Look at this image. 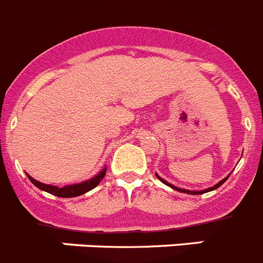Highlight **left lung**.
<instances>
[{"label":"left lung","instance_id":"1","mask_svg":"<svg viewBox=\"0 0 263 263\" xmlns=\"http://www.w3.org/2000/svg\"><path fill=\"white\" fill-rule=\"evenodd\" d=\"M156 177H158L159 180H160L161 182H163V184H165V185H168V186L170 187H172V189H175V190H177V192H181V193H186V194H203V193H207V192H211V190H215V189H218L219 186H220L221 184H224L226 181H227V179L228 177H230V176H227V177H226V179H223L221 180V181H219L218 184L215 185V186H213V187H209V189H206V190H202V192H192V190H185V189H181V187H177V186H173V185H171V184H168L167 181H164V180L163 179H160V177H159L158 175H156Z\"/></svg>","mask_w":263,"mask_h":263}]
</instances>
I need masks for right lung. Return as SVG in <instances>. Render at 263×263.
<instances>
[{"label":"right lung","mask_w":263,"mask_h":263,"mask_svg":"<svg viewBox=\"0 0 263 263\" xmlns=\"http://www.w3.org/2000/svg\"><path fill=\"white\" fill-rule=\"evenodd\" d=\"M104 176H105V170H103L98 176L92 177V179L88 180V181H84V182H81V184H76V185H67V186H64V187L52 186V185L43 184V182L36 181L35 179H32V177L28 175L27 177L30 179V181L35 185V186L39 187V189L44 190V192L47 193H50V194H53V196L61 197V198H71V197L82 196V194H84V193L90 192L91 189L98 186L99 182L102 181Z\"/></svg>","instance_id":"add662e5"}]
</instances>
